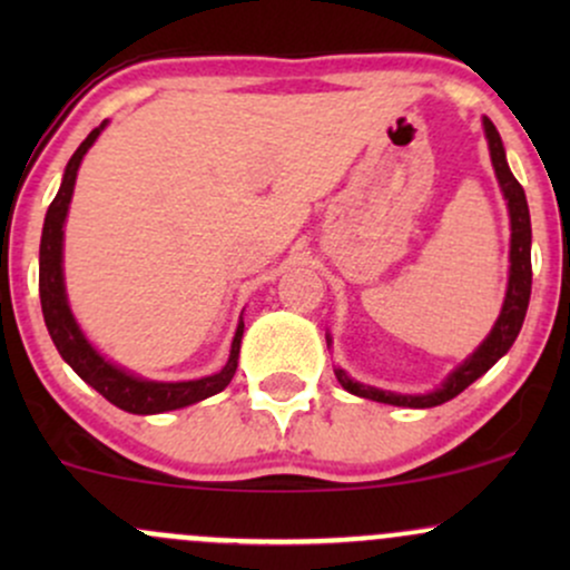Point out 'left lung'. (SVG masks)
Wrapping results in <instances>:
<instances>
[{"label":"left lung","instance_id":"1","mask_svg":"<svg viewBox=\"0 0 570 570\" xmlns=\"http://www.w3.org/2000/svg\"><path fill=\"white\" fill-rule=\"evenodd\" d=\"M482 128H485L490 163H493L495 179H499L503 200H507L509 230H512V238H509V281H507V294H503L499 318H495L490 335L476 345L474 353H469V356L463 358V362L458 364L448 377H444L440 389L429 391V394H394V391H383V389H375V385H364L353 381V377L345 375V370L335 367L340 385H343V389L353 396H364V399H372V402H383V404H396V407H415V410L436 407V404L450 402V399L461 394L463 389H469L476 377L485 375L503 353L512 348L517 335H520L522 322H525L528 299H531V276H533L531 273V212H528L525 189L520 187V181H517L514 174L509 171L507 149H503L499 130H495V126L488 120V117H482ZM326 345H332L330 332H326Z\"/></svg>","mask_w":570,"mask_h":570}]
</instances>
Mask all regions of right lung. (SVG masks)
Here are the masks:
<instances>
[{
	"mask_svg": "<svg viewBox=\"0 0 570 570\" xmlns=\"http://www.w3.org/2000/svg\"><path fill=\"white\" fill-rule=\"evenodd\" d=\"M107 128V120L88 134L77 153L71 155L63 171L61 187H58L53 203H50L48 214H45L42 240H39V299H42V316L48 326L50 337H53L58 353L63 362L69 364L77 375L82 377L90 389L115 404V407L134 412V415H158V412L181 410L189 404L203 402V399L219 394L233 381L235 370H238V353L240 337H244V318L235 330L230 358L219 372L214 375L198 377V381H147V377L134 375V372L120 367V364L109 362L101 351L85 337V332L77 324L75 313L69 307L67 284H63V225H67L69 203L75 195L77 171L94 141Z\"/></svg>",
	"mask_w": 570,
	"mask_h": 570,
	"instance_id": "obj_1",
	"label": "right lung"
}]
</instances>
